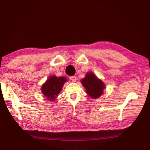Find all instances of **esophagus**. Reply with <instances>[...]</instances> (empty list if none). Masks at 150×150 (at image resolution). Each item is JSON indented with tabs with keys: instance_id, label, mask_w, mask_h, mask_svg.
Wrapping results in <instances>:
<instances>
[{
	"instance_id": "1",
	"label": "esophagus",
	"mask_w": 150,
	"mask_h": 150,
	"mask_svg": "<svg viewBox=\"0 0 150 150\" xmlns=\"http://www.w3.org/2000/svg\"><path fill=\"white\" fill-rule=\"evenodd\" d=\"M70 80H71L73 82H75L76 80H77V77H75V76H72V77H69Z\"/></svg>"
}]
</instances>
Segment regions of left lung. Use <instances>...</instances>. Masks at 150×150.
<instances>
[{"instance_id": "obj_1", "label": "left lung", "mask_w": 150, "mask_h": 150, "mask_svg": "<svg viewBox=\"0 0 150 150\" xmlns=\"http://www.w3.org/2000/svg\"><path fill=\"white\" fill-rule=\"evenodd\" d=\"M81 83L85 88L86 93L93 99L99 98L106 88L103 81L96 77L93 72H87Z\"/></svg>"}]
</instances>
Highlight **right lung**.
Listing matches in <instances>:
<instances>
[{
  "label": "right lung",
  "instance_id": "add662e5",
  "mask_svg": "<svg viewBox=\"0 0 150 150\" xmlns=\"http://www.w3.org/2000/svg\"><path fill=\"white\" fill-rule=\"evenodd\" d=\"M67 81V79L65 77L51 75L42 85V93L47 100L54 101L56 99L57 96L62 91L64 83Z\"/></svg>",
  "mask_w": 150,
  "mask_h": 150
}]
</instances>
